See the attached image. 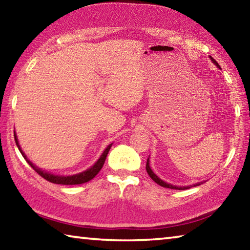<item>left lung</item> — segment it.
I'll return each instance as SVG.
<instances>
[{
    "label": "left lung",
    "mask_w": 250,
    "mask_h": 250,
    "mask_svg": "<svg viewBox=\"0 0 250 250\" xmlns=\"http://www.w3.org/2000/svg\"><path fill=\"white\" fill-rule=\"evenodd\" d=\"M209 58L211 59V62H214L215 65H216L217 67H219V65H218V62L215 61V59L211 57V56H209ZM150 158V156H149ZM149 158H147V160H146V172H147V174L150 175V177L152 180H153L156 184H159V185H161V186H163V188H172V189H188V188H189L192 186H198V185H201L203 182H201V183H196V184H194V185H189V186H175V185H172V184H168V183H167V182H164V181H162L160 179L159 176H156L155 174H154V172L151 170V167H150V161H149Z\"/></svg>",
    "instance_id": "1"
}]
</instances>
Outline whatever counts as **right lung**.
<instances>
[{
	"label": "right lung",
	"mask_w": 250,
	"mask_h": 250,
	"mask_svg": "<svg viewBox=\"0 0 250 250\" xmlns=\"http://www.w3.org/2000/svg\"><path fill=\"white\" fill-rule=\"evenodd\" d=\"M14 139H15V142H16V146H18L19 150L21 153H22V155L24 156V159L27 161V163L31 166L34 170H35V172L39 173V174L44 177V179L46 181L50 182V183H55V184H62V185H77V184H83V183H86V182H89L90 180L94 179V177L98 174L99 171L101 170V167H104V161H105V158H107L108 155V152L110 150V147H111L112 143L111 145H109L107 147H105V150L104 151V153L101 154L100 158L98 159V161L92 166L90 168H88V170L83 171L82 173H78V174H75V175H68V176H64V175H55V174H52V173H48V172H45V171H42L40 167H37L34 166V164L31 162L27 159V156L25 155L24 152L22 151V149H21L20 146V143L18 141V137H16V134L14 133Z\"/></svg>",
	"instance_id": "obj_1"
}]
</instances>
